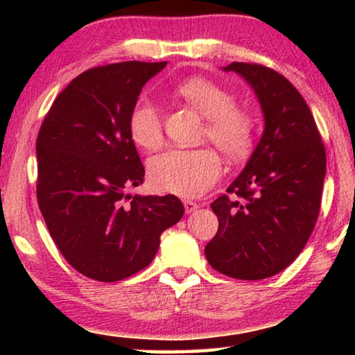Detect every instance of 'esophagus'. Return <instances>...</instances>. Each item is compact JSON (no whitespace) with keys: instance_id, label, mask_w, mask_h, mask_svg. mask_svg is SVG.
I'll return each mask as SVG.
<instances>
[{"instance_id":"obj_1","label":"esophagus","mask_w":355,"mask_h":355,"mask_svg":"<svg viewBox=\"0 0 355 355\" xmlns=\"http://www.w3.org/2000/svg\"><path fill=\"white\" fill-rule=\"evenodd\" d=\"M182 203H184V210H186V213H192L198 208V203L193 200H189V198H184Z\"/></svg>"}]
</instances>
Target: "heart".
<instances>
[{
    "label": "heart",
    "mask_w": 355,
    "mask_h": 355,
    "mask_svg": "<svg viewBox=\"0 0 355 355\" xmlns=\"http://www.w3.org/2000/svg\"><path fill=\"white\" fill-rule=\"evenodd\" d=\"M176 90L205 116L203 137L210 139L226 157L242 158L250 152L255 139V119L250 111L232 105L234 96L231 92L205 77L186 79ZM128 128L139 147L155 150L163 144L162 116L148 98L135 101ZM148 176L158 191L197 197L221 176V159L210 147L169 148L150 159Z\"/></svg>",
    "instance_id": "obj_1"
}]
</instances>
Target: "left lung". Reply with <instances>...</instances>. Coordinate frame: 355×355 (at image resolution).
Listing matches in <instances>:
<instances>
[{"instance_id":"1","label":"left lung","mask_w":355,"mask_h":355,"mask_svg":"<svg viewBox=\"0 0 355 355\" xmlns=\"http://www.w3.org/2000/svg\"><path fill=\"white\" fill-rule=\"evenodd\" d=\"M225 71L255 90L265 130L244 171L211 203L220 226L205 257L230 278L265 279L293 263L312 234L327 152L312 111L284 76L257 62H231Z\"/></svg>"}]
</instances>
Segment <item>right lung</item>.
<instances>
[{
	"mask_svg": "<svg viewBox=\"0 0 355 355\" xmlns=\"http://www.w3.org/2000/svg\"><path fill=\"white\" fill-rule=\"evenodd\" d=\"M166 61L92 67L53 101L37 137V200L72 268L114 283L152 263L159 236L176 225V196H129L144 182L128 119L142 87Z\"/></svg>",
	"mask_w": 355,
	"mask_h": 355,
	"instance_id": "right-lung-1",
	"label": "right lung"
}]
</instances>
